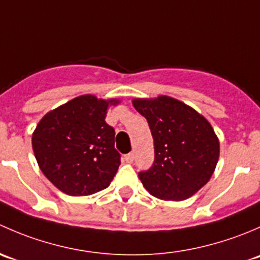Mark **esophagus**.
Listing matches in <instances>:
<instances>
[{"label": "esophagus", "instance_id": "34e87169", "mask_svg": "<svg viewBox=\"0 0 260 260\" xmlns=\"http://www.w3.org/2000/svg\"><path fill=\"white\" fill-rule=\"evenodd\" d=\"M133 159H135V154L133 153H128L124 156V161L127 162V164H132Z\"/></svg>", "mask_w": 260, "mask_h": 260}]
</instances>
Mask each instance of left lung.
Wrapping results in <instances>:
<instances>
[{
    "instance_id": "left-lung-1",
    "label": "left lung",
    "mask_w": 260,
    "mask_h": 260,
    "mask_svg": "<svg viewBox=\"0 0 260 260\" xmlns=\"http://www.w3.org/2000/svg\"><path fill=\"white\" fill-rule=\"evenodd\" d=\"M132 104L147 119L153 137V166L138 174L146 190L165 201L195 195L219 161L220 142L209 120L169 95L135 98Z\"/></svg>"
}]
</instances>
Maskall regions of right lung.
<instances>
[{
	"label": "right lung",
	"mask_w": 260,
	"mask_h": 260,
	"mask_svg": "<svg viewBox=\"0 0 260 260\" xmlns=\"http://www.w3.org/2000/svg\"><path fill=\"white\" fill-rule=\"evenodd\" d=\"M119 99L84 94L44 115L32 133L39 167L55 187L70 196H88L111 185L120 165L109 107Z\"/></svg>",
	"instance_id": "1"
}]
</instances>
